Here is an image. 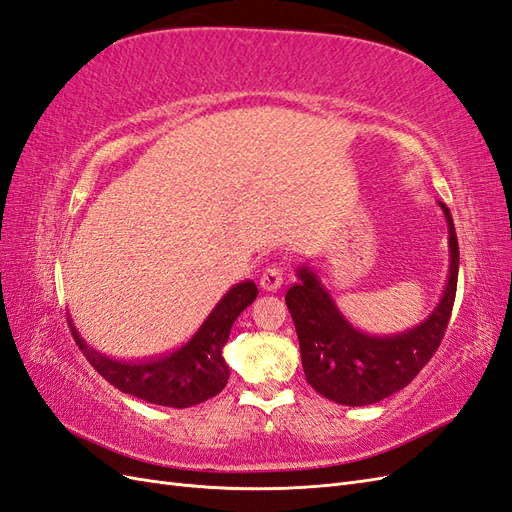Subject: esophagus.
Returning a JSON list of instances; mask_svg holds the SVG:
<instances>
[{
    "label": "esophagus",
    "instance_id": "1",
    "mask_svg": "<svg viewBox=\"0 0 512 512\" xmlns=\"http://www.w3.org/2000/svg\"><path fill=\"white\" fill-rule=\"evenodd\" d=\"M259 285L264 287L266 292H277L279 287L283 285V268L281 266H268L261 274Z\"/></svg>",
    "mask_w": 512,
    "mask_h": 512
}]
</instances>
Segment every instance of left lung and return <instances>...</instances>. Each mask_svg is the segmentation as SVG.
<instances>
[{
    "instance_id": "obj_1",
    "label": "left lung",
    "mask_w": 512,
    "mask_h": 512,
    "mask_svg": "<svg viewBox=\"0 0 512 512\" xmlns=\"http://www.w3.org/2000/svg\"><path fill=\"white\" fill-rule=\"evenodd\" d=\"M450 233V274L435 311L411 331L368 335L357 331L324 290L318 274L303 266L285 294L300 342L307 383L320 396L346 406L381 402L409 385L435 355L452 316L458 281V240L450 209L439 201Z\"/></svg>"
}]
</instances>
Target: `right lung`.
I'll list each match as a JSON object with an SVG mask.
<instances>
[{
	"label": "right lung",
	"mask_w": 512,
	"mask_h": 512,
	"mask_svg": "<svg viewBox=\"0 0 512 512\" xmlns=\"http://www.w3.org/2000/svg\"><path fill=\"white\" fill-rule=\"evenodd\" d=\"M255 298L257 285L253 281L233 285L186 346L160 359L140 363H123L101 355L84 342L71 320L69 324L75 344L110 385L144 402L188 409L225 389L229 365L222 359V348L227 344L233 322Z\"/></svg>",
	"instance_id": "1"
}]
</instances>
